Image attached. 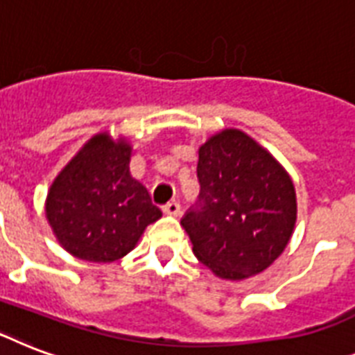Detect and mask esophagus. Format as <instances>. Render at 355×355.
<instances>
[{"mask_svg":"<svg viewBox=\"0 0 355 355\" xmlns=\"http://www.w3.org/2000/svg\"><path fill=\"white\" fill-rule=\"evenodd\" d=\"M164 211H166L167 216L178 217L180 216V205H178L177 200H171V202H167V205L164 206Z\"/></svg>","mask_w":355,"mask_h":355,"instance_id":"1","label":"esophagus"}]
</instances>
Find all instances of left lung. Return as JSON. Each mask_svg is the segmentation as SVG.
Segmentation results:
<instances>
[{"mask_svg":"<svg viewBox=\"0 0 355 355\" xmlns=\"http://www.w3.org/2000/svg\"><path fill=\"white\" fill-rule=\"evenodd\" d=\"M197 177L199 200L180 221L197 259L225 280L259 275L291 239L297 221L291 177L237 128L200 145Z\"/></svg>","mask_w":355,"mask_h":355,"instance_id":"8db88e82","label":"left lung"}]
</instances>
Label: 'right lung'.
Instances as JSON below:
<instances>
[{
    "mask_svg": "<svg viewBox=\"0 0 355 355\" xmlns=\"http://www.w3.org/2000/svg\"><path fill=\"white\" fill-rule=\"evenodd\" d=\"M130 153L125 139L96 134L53 180L46 199L47 223L75 258L116 261L162 217L149 191L130 177Z\"/></svg>",
    "mask_w": 355,
    "mask_h": 355,
    "instance_id": "add662e5",
    "label": "right lung"
}]
</instances>
